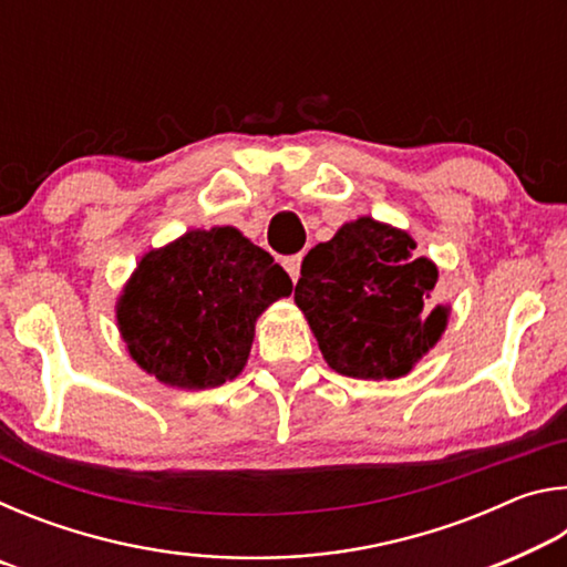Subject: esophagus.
<instances>
[{
  "mask_svg": "<svg viewBox=\"0 0 567 567\" xmlns=\"http://www.w3.org/2000/svg\"><path fill=\"white\" fill-rule=\"evenodd\" d=\"M300 265H302V255H290L282 260V267L287 270V275L292 277V282H297V277H300Z\"/></svg>",
  "mask_w": 567,
  "mask_h": 567,
  "instance_id": "obj_1",
  "label": "esophagus"
}]
</instances>
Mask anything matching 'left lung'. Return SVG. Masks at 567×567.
Wrapping results in <instances>:
<instances>
[{
  "label": "left lung",
  "instance_id": "obj_1",
  "mask_svg": "<svg viewBox=\"0 0 567 567\" xmlns=\"http://www.w3.org/2000/svg\"><path fill=\"white\" fill-rule=\"evenodd\" d=\"M437 267L402 229L360 217L302 260L295 302L340 375L395 380L440 340L447 307H433Z\"/></svg>",
  "mask_w": 567,
  "mask_h": 567
}]
</instances>
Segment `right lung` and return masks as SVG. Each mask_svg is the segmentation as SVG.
I'll return each instance as SVG.
<instances>
[{
    "mask_svg": "<svg viewBox=\"0 0 567 567\" xmlns=\"http://www.w3.org/2000/svg\"><path fill=\"white\" fill-rule=\"evenodd\" d=\"M290 292V275L235 227L192 229L142 257L117 324L142 370L172 388L207 390L243 372L257 318Z\"/></svg>",
    "mask_w": 567,
    "mask_h": 567,
    "instance_id": "add662e5",
    "label": "right lung"
}]
</instances>
